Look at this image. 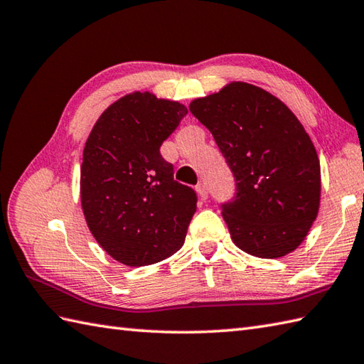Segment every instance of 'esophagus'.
<instances>
[{
    "mask_svg": "<svg viewBox=\"0 0 364 364\" xmlns=\"http://www.w3.org/2000/svg\"><path fill=\"white\" fill-rule=\"evenodd\" d=\"M196 191H198V195H199V198L200 199H207V196H208V191H207V187L204 183H199L198 187H196Z\"/></svg>",
    "mask_w": 364,
    "mask_h": 364,
    "instance_id": "34e87169",
    "label": "esophagus"
}]
</instances>
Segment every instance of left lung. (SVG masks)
Here are the masks:
<instances>
[{
  "label": "left lung",
  "mask_w": 364,
  "mask_h": 364,
  "mask_svg": "<svg viewBox=\"0 0 364 364\" xmlns=\"http://www.w3.org/2000/svg\"><path fill=\"white\" fill-rule=\"evenodd\" d=\"M237 181L223 205L230 238L246 254L285 257L301 246L321 203V165L297 117L263 88L233 80L190 102Z\"/></svg>",
  "instance_id": "left-lung-1"
}]
</instances>
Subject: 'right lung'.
<instances>
[{
	"label": "right lung",
	"instance_id": "obj_1",
	"mask_svg": "<svg viewBox=\"0 0 364 364\" xmlns=\"http://www.w3.org/2000/svg\"><path fill=\"white\" fill-rule=\"evenodd\" d=\"M187 114L181 102L132 92L102 112L85 141V221L98 245L126 266L154 264L183 245L196 193L174 181L160 146Z\"/></svg>",
	"mask_w": 364,
	"mask_h": 364
}]
</instances>
